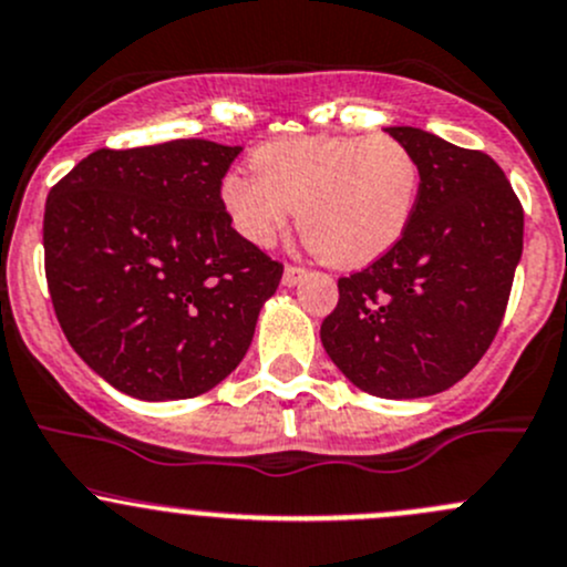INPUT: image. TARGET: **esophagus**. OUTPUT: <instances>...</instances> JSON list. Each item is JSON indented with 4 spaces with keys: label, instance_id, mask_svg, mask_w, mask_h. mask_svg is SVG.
I'll list each match as a JSON object with an SVG mask.
<instances>
[{
    "label": "esophagus",
    "instance_id": "esophagus-1",
    "mask_svg": "<svg viewBox=\"0 0 567 567\" xmlns=\"http://www.w3.org/2000/svg\"><path fill=\"white\" fill-rule=\"evenodd\" d=\"M306 278V270L302 267H286L284 270V286H297Z\"/></svg>",
    "mask_w": 567,
    "mask_h": 567
}]
</instances>
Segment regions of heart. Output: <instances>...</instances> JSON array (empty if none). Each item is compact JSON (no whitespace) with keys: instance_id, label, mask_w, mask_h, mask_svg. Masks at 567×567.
Masks as SVG:
<instances>
[{"instance_id":"obj_1","label":"heart","mask_w":567,"mask_h":567,"mask_svg":"<svg viewBox=\"0 0 567 567\" xmlns=\"http://www.w3.org/2000/svg\"><path fill=\"white\" fill-rule=\"evenodd\" d=\"M259 174L231 172L220 198L248 243L270 245L289 224L332 267L382 259L412 224L420 168L390 136H297L254 155Z\"/></svg>"}]
</instances>
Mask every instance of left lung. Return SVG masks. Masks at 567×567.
<instances>
[{"mask_svg": "<svg viewBox=\"0 0 567 567\" xmlns=\"http://www.w3.org/2000/svg\"><path fill=\"white\" fill-rule=\"evenodd\" d=\"M420 168L412 224L382 259L338 281L322 347L379 399L453 388L497 336L524 248V213L486 153L420 127H384Z\"/></svg>", "mask_w": 567, "mask_h": 567, "instance_id": "obj_1", "label": "left lung"}]
</instances>
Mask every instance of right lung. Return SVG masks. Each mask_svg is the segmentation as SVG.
<instances>
[{
	"mask_svg": "<svg viewBox=\"0 0 567 567\" xmlns=\"http://www.w3.org/2000/svg\"><path fill=\"white\" fill-rule=\"evenodd\" d=\"M243 147L97 150L51 188L45 278L62 332L111 388L194 399L254 341L284 267L231 229L220 179Z\"/></svg>",
	"mask_w": 567,
	"mask_h": 567,
	"instance_id": "right-lung-1",
	"label": "right lung"
}]
</instances>
